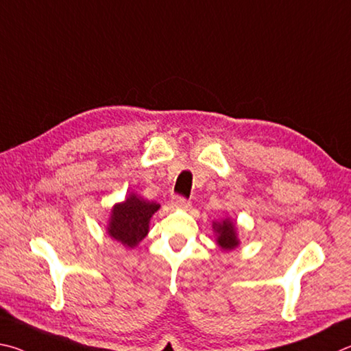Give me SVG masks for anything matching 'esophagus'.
<instances>
[{
    "label": "esophagus",
    "instance_id": "34e87169",
    "mask_svg": "<svg viewBox=\"0 0 351 351\" xmlns=\"http://www.w3.org/2000/svg\"><path fill=\"white\" fill-rule=\"evenodd\" d=\"M172 205L176 208H179V210H188L189 208V200L183 199V197H176L174 202H172Z\"/></svg>",
    "mask_w": 351,
    "mask_h": 351
}]
</instances>
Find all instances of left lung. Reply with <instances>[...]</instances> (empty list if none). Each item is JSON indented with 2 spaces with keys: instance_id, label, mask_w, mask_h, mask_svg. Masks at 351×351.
Returning <instances> with one entry per match:
<instances>
[{
  "instance_id": "1",
  "label": "left lung",
  "mask_w": 351,
  "mask_h": 351,
  "mask_svg": "<svg viewBox=\"0 0 351 351\" xmlns=\"http://www.w3.org/2000/svg\"><path fill=\"white\" fill-rule=\"evenodd\" d=\"M213 231L216 234L217 247L225 251V253L236 250L241 245V239H239L237 232V222L231 217L213 220Z\"/></svg>"
}]
</instances>
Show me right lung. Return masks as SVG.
<instances>
[{
  "instance_id": "1",
  "label": "right lung",
  "mask_w": 351,
  "mask_h": 351,
  "mask_svg": "<svg viewBox=\"0 0 351 351\" xmlns=\"http://www.w3.org/2000/svg\"><path fill=\"white\" fill-rule=\"evenodd\" d=\"M158 210L157 202L145 200L137 194L129 193L125 200L110 208L106 234L125 248L132 250L147 236L151 217Z\"/></svg>"
}]
</instances>
